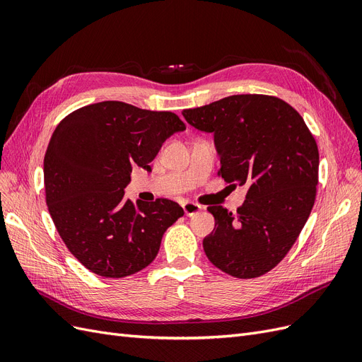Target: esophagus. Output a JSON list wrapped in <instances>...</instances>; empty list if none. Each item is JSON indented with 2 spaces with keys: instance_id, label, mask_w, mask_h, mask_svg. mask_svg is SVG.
Here are the masks:
<instances>
[{
  "instance_id": "obj_1",
  "label": "esophagus",
  "mask_w": 362,
  "mask_h": 362,
  "mask_svg": "<svg viewBox=\"0 0 362 362\" xmlns=\"http://www.w3.org/2000/svg\"><path fill=\"white\" fill-rule=\"evenodd\" d=\"M182 207H183V212H185V215H186V216H192V215H195V214L200 212L202 209H203L200 204L191 203V202H188V203H183V204H182Z\"/></svg>"
}]
</instances>
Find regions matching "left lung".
<instances>
[{
	"instance_id": "1",
	"label": "left lung",
	"mask_w": 362,
	"mask_h": 362,
	"mask_svg": "<svg viewBox=\"0 0 362 362\" xmlns=\"http://www.w3.org/2000/svg\"><path fill=\"white\" fill-rule=\"evenodd\" d=\"M182 115L214 134L223 179L248 188L236 214L207 207L215 218L203 240L207 259L236 278L269 272L293 247L316 200V139L299 112L274 96L235 95Z\"/></svg>"
}]
</instances>
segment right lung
I'll return each mask as SVG.
<instances>
[{
    "instance_id": "obj_1",
    "label": "right lung",
    "mask_w": 362,
    "mask_h": 362,
    "mask_svg": "<svg viewBox=\"0 0 362 362\" xmlns=\"http://www.w3.org/2000/svg\"><path fill=\"white\" fill-rule=\"evenodd\" d=\"M185 129L176 114L117 100L87 105L55 127L43 162L46 204L69 251L93 274L144 269L183 216L167 198L132 203L123 195L132 168L151 171L165 139Z\"/></svg>"
}]
</instances>
